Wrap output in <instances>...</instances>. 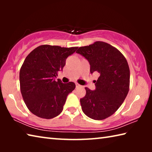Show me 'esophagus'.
Returning <instances> with one entry per match:
<instances>
[{"mask_svg":"<svg viewBox=\"0 0 152 152\" xmlns=\"http://www.w3.org/2000/svg\"><path fill=\"white\" fill-rule=\"evenodd\" d=\"M82 86L81 85H80L79 84H78V83H76V88H79V87H81Z\"/></svg>","mask_w":152,"mask_h":152,"instance_id":"esophagus-1","label":"esophagus"}]
</instances>
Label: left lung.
<instances>
[{
	"mask_svg": "<svg viewBox=\"0 0 152 152\" xmlns=\"http://www.w3.org/2000/svg\"><path fill=\"white\" fill-rule=\"evenodd\" d=\"M76 53L89 61L91 74H99L95 91L85 88L86 95L80 99L82 111L94 120L111 116L123 104L129 90L127 60L116 48L103 42L80 47Z\"/></svg>",
	"mask_w": 152,
	"mask_h": 152,
	"instance_id": "left-lung-1",
	"label": "left lung"
}]
</instances>
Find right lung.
Returning <instances> with one entry per match:
<instances>
[{
	"label": "right lung",
	"mask_w": 152,
	"mask_h": 152,
	"mask_svg": "<svg viewBox=\"0 0 152 152\" xmlns=\"http://www.w3.org/2000/svg\"><path fill=\"white\" fill-rule=\"evenodd\" d=\"M78 47L61 48L42 45L34 49L20 69V89L31 112L43 119H50L61 113L69 93L75 89L72 82L64 84L55 80L62 70L69 56Z\"/></svg>",
	"instance_id": "add662e5"
}]
</instances>
